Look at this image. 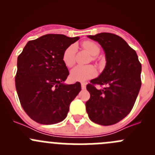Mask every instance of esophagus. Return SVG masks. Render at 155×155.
Segmentation results:
<instances>
[{"mask_svg": "<svg viewBox=\"0 0 155 155\" xmlns=\"http://www.w3.org/2000/svg\"><path fill=\"white\" fill-rule=\"evenodd\" d=\"M81 86H82V89H85L86 87V85H85V83H82Z\"/></svg>", "mask_w": 155, "mask_h": 155, "instance_id": "esophagus-1", "label": "esophagus"}]
</instances>
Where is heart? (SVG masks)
I'll list each match as a JSON object with an SVG mask.
<instances>
[{"label": "heart", "instance_id": "heart-1", "mask_svg": "<svg viewBox=\"0 0 155 155\" xmlns=\"http://www.w3.org/2000/svg\"><path fill=\"white\" fill-rule=\"evenodd\" d=\"M84 48L87 50L92 56H97L100 53V47L97 44L92 41H85L82 43ZM76 46L70 45L63 53V61L67 67L71 68L76 62ZM97 75V70L94 66H80L78 65L70 72V77L76 82H85L88 79L95 77Z\"/></svg>", "mask_w": 155, "mask_h": 155}]
</instances>
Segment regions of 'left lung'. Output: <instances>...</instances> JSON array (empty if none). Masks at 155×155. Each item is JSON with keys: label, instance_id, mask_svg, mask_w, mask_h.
Wrapping results in <instances>:
<instances>
[{"label": "left lung", "instance_id": "1", "mask_svg": "<svg viewBox=\"0 0 155 155\" xmlns=\"http://www.w3.org/2000/svg\"><path fill=\"white\" fill-rule=\"evenodd\" d=\"M87 37L101 45L107 63L101 75L86 86L91 94L85 103L87 113L96 124L112 125L133 109L141 87V64L135 50L119 36L101 33ZM95 84L107 87L99 90Z\"/></svg>", "mask_w": 155, "mask_h": 155}]
</instances>
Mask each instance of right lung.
<instances>
[{"label":"right lung","mask_w":155,"mask_h":155,"mask_svg":"<svg viewBox=\"0 0 155 155\" xmlns=\"http://www.w3.org/2000/svg\"><path fill=\"white\" fill-rule=\"evenodd\" d=\"M79 37L46 34L28 42L17 60L15 88L28 115L42 124H57L68 115L81 84L64 83L69 75L63 53Z\"/></svg>","instance_id":"add662e5"}]
</instances>
